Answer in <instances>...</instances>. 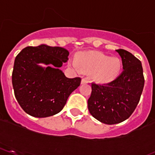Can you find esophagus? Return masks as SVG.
<instances>
[{
    "instance_id": "obj_1",
    "label": "esophagus",
    "mask_w": 155,
    "mask_h": 155,
    "mask_svg": "<svg viewBox=\"0 0 155 155\" xmlns=\"http://www.w3.org/2000/svg\"><path fill=\"white\" fill-rule=\"evenodd\" d=\"M89 82V81L87 80V79H82V82H81V83L82 84H87V83Z\"/></svg>"
}]
</instances>
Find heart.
I'll use <instances>...</instances> for the list:
<instances>
[{
    "label": "heart",
    "mask_w": 155,
    "mask_h": 155,
    "mask_svg": "<svg viewBox=\"0 0 155 155\" xmlns=\"http://www.w3.org/2000/svg\"><path fill=\"white\" fill-rule=\"evenodd\" d=\"M71 65L77 71L94 72V77L99 82H109L117 77L122 68L121 61L97 52L81 55L79 59L73 58Z\"/></svg>",
    "instance_id": "1"
}]
</instances>
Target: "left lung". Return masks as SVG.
<instances>
[{"label":"left lung","mask_w":155,"mask_h":155,"mask_svg":"<svg viewBox=\"0 0 155 155\" xmlns=\"http://www.w3.org/2000/svg\"><path fill=\"white\" fill-rule=\"evenodd\" d=\"M116 51L122 58L123 71L110 82L92 83L87 100L91 114L107 125L122 123L132 114L139 103L145 82L141 61L127 50Z\"/></svg>","instance_id":"8db88e82"}]
</instances>
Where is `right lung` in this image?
Segmentation results:
<instances>
[{
  "mask_svg": "<svg viewBox=\"0 0 155 155\" xmlns=\"http://www.w3.org/2000/svg\"><path fill=\"white\" fill-rule=\"evenodd\" d=\"M68 56L66 49L46 45L27 47L18 54L12 82L15 97L26 113L42 118L62 110L81 83V78L69 79L59 69L68 61ZM40 63L50 65L42 68Z\"/></svg>",
  "mask_w": 155,
  "mask_h": 155,
  "instance_id": "1",
  "label": "right lung"
}]
</instances>
